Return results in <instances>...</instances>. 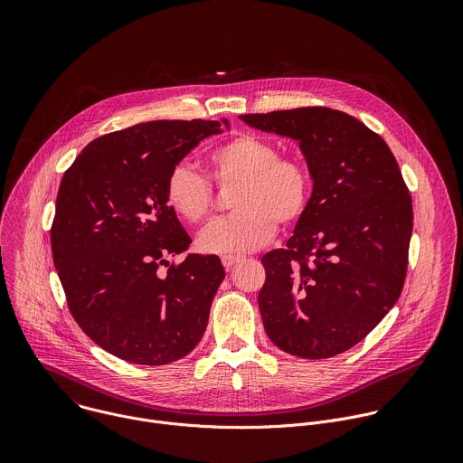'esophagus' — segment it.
<instances>
[{
    "instance_id": "1",
    "label": "esophagus",
    "mask_w": 463,
    "mask_h": 463,
    "mask_svg": "<svg viewBox=\"0 0 463 463\" xmlns=\"http://www.w3.org/2000/svg\"><path fill=\"white\" fill-rule=\"evenodd\" d=\"M243 258L241 256H231V254H225V256H222V263H223V268L227 269V271H231L236 263H240Z\"/></svg>"
}]
</instances>
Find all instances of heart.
<instances>
[{"label": "heart", "instance_id": "b5f03b06", "mask_svg": "<svg viewBox=\"0 0 463 463\" xmlns=\"http://www.w3.org/2000/svg\"><path fill=\"white\" fill-rule=\"evenodd\" d=\"M214 183L238 184L231 197L234 214L216 220L200 236L197 247L211 254H243L266 245L282 225L297 223L309 203L311 175L295 157H280L275 143L241 134L209 156ZM168 209L184 223L205 222L214 207L209 177L188 165L172 168L165 186Z\"/></svg>", "mask_w": 463, "mask_h": 463}]
</instances>
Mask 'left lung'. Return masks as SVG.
<instances>
[{
    "label": "left lung",
    "instance_id": "obj_1",
    "mask_svg": "<svg viewBox=\"0 0 463 463\" xmlns=\"http://www.w3.org/2000/svg\"><path fill=\"white\" fill-rule=\"evenodd\" d=\"M240 118L298 141L313 179L288 247L261 258L263 327L291 355H339L372 332L405 284L414 214L398 161L375 131L339 109Z\"/></svg>",
    "mask_w": 463,
    "mask_h": 463
}]
</instances>
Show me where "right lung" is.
<instances>
[{
  "label": "right lung",
  "instance_id": "right-lung-1",
  "mask_svg": "<svg viewBox=\"0 0 463 463\" xmlns=\"http://www.w3.org/2000/svg\"><path fill=\"white\" fill-rule=\"evenodd\" d=\"M222 131L202 118L136 124L91 141L61 177L54 268L82 332L118 359L168 364L205 334L225 271L216 254H188L161 271L192 241L165 186L194 146Z\"/></svg>",
  "mask_w": 463,
  "mask_h": 463
}]
</instances>
